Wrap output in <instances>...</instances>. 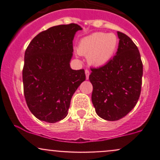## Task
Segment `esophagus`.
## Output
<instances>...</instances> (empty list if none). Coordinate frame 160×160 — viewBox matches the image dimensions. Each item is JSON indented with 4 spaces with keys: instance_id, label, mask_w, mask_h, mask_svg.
<instances>
[{
    "instance_id": "34e87169",
    "label": "esophagus",
    "mask_w": 160,
    "mask_h": 160,
    "mask_svg": "<svg viewBox=\"0 0 160 160\" xmlns=\"http://www.w3.org/2000/svg\"><path fill=\"white\" fill-rule=\"evenodd\" d=\"M85 74H86L87 80H88V78H89V75H90V71L88 70H85Z\"/></svg>"
}]
</instances>
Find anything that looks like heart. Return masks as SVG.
Instances as JSON below:
<instances>
[{"mask_svg":"<svg viewBox=\"0 0 160 160\" xmlns=\"http://www.w3.org/2000/svg\"><path fill=\"white\" fill-rule=\"evenodd\" d=\"M118 46V38L114 33L94 32L80 41L77 52L87 56L90 65L102 67L112 59Z\"/></svg>","mask_w":160,"mask_h":160,"instance_id":"b5f03b06","label":"heart"}]
</instances>
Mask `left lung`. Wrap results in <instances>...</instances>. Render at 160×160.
<instances>
[{
    "label": "left lung",
    "mask_w": 160,
    "mask_h": 160,
    "mask_svg": "<svg viewBox=\"0 0 160 160\" xmlns=\"http://www.w3.org/2000/svg\"><path fill=\"white\" fill-rule=\"evenodd\" d=\"M118 48L107 64L91 69V100L97 114L118 121L136 105L141 93L142 62L139 51L128 35L118 32Z\"/></svg>",
    "instance_id": "8db88e82"
}]
</instances>
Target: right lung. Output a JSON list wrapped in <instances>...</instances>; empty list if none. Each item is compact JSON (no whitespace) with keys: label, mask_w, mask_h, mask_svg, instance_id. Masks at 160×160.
Segmentation results:
<instances>
[{"label":"right lung","mask_w":160,"mask_h":160,"mask_svg":"<svg viewBox=\"0 0 160 160\" xmlns=\"http://www.w3.org/2000/svg\"><path fill=\"white\" fill-rule=\"evenodd\" d=\"M79 30L81 27L72 23L51 27L38 34L25 51L24 94L40 121L55 123L65 118L72 95L86 80L84 70H72L70 64Z\"/></svg>","instance_id":"right-lung-1"}]
</instances>
